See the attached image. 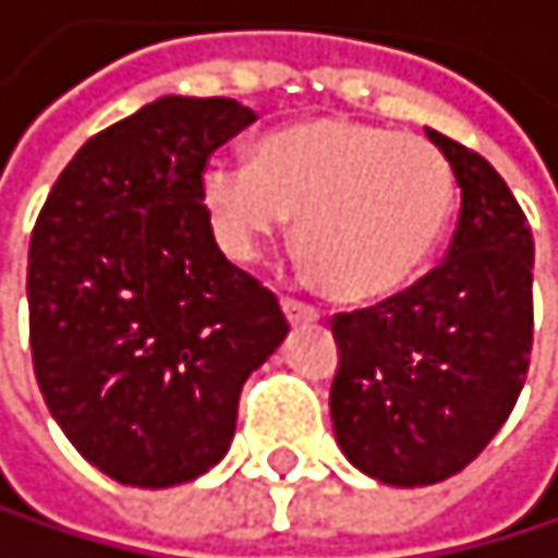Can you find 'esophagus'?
<instances>
[{
	"label": "esophagus",
	"mask_w": 558,
	"mask_h": 558,
	"mask_svg": "<svg viewBox=\"0 0 558 558\" xmlns=\"http://www.w3.org/2000/svg\"><path fill=\"white\" fill-rule=\"evenodd\" d=\"M282 313H286L289 324H313V320H320V310L303 303V300H293V296L282 300Z\"/></svg>",
	"instance_id": "1"
}]
</instances>
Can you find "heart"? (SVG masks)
Here are the masks:
<instances>
[{"label":"heart","mask_w":558,"mask_h":558,"mask_svg":"<svg viewBox=\"0 0 558 558\" xmlns=\"http://www.w3.org/2000/svg\"><path fill=\"white\" fill-rule=\"evenodd\" d=\"M201 201L214 238L252 262L300 214L296 242L340 300L399 289L453 207V170L429 138L351 119H310L262 138L255 162L210 159Z\"/></svg>","instance_id":"heart-1"}]
</instances>
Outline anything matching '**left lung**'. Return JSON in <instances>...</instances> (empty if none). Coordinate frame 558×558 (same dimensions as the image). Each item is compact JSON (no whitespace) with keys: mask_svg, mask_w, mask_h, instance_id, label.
<instances>
[{"mask_svg":"<svg viewBox=\"0 0 558 558\" xmlns=\"http://www.w3.org/2000/svg\"><path fill=\"white\" fill-rule=\"evenodd\" d=\"M460 218L447 258L402 293L333 316L330 420L344 457L396 487L460 474L511 415L532 354V228L490 162L426 129Z\"/></svg>","mask_w":558,"mask_h":558,"instance_id":"obj_1","label":"left lung"}]
</instances>
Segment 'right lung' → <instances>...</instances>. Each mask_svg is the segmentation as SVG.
<instances>
[{"label":"right lung","mask_w":558,"mask_h":558,"mask_svg":"<svg viewBox=\"0 0 558 558\" xmlns=\"http://www.w3.org/2000/svg\"><path fill=\"white\" fill-rule=\"evenodd\" d=\"M252 122L231 98H159L87 138L33 225L36 385L74 450L119 484L207 474L231 447L245 378L289 333L201 201L207 159Z\"/></svg>","instance_id":"right-lung-1"}]
</instances>
